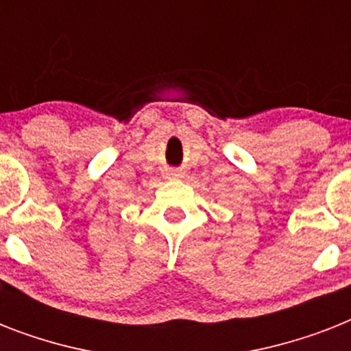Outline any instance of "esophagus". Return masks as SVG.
Returning a JSON list of instances; mask_svg holds the SVG:
<instances>
[{
    "label": "esophagus",
    "instance_id": "esophagus-1",
    "mask_svg": "<svg viewBox=\"0 0 351 351\" xmlns=\"http://www.w3.org/2000/svg\"><path fill=\"white\" fill-rule=\"evenodd\" d=\"M169 175L171 176H180V171H178V169H169Z\"/></svg>",
    "mask_w": 351,
    "mask_h": 351
}]
</instances>
